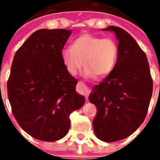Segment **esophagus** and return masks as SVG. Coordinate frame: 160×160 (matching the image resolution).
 Returning <instances> with one entry per match:
<instances>
[{
	"instance_id": "esophagus-1",
	"label": "esophagus",
	"mask_w": 160,
	"mask_h": 160,
	"mask_svg": "<svg viewBox=\"0 0 160 160\" xmlns=\"http://www.w3.org/2000/svg\"><path fill=\"white\" fill-rule=\"evenodd\" d=\"M77 90H78V92L84 95L86 98H88V95H89L90 93V90L89 88H88L83 82H79L78 84H77Z\"/></svg>"
}]
</instances>
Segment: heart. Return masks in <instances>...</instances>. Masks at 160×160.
<instances>
[{
    "label": "heart",
    "mask_w": 160,
    "mask_h": 160,
    "mask_svg": "<svg viewBox=\"0 0 160 160\" xmlns=\"http://www.w3.org/2000/svg\"><path fill=\"white\" fill-rule=\"evenodd\" d=\"M118 56V46L114 39L88 33L76 38L72 48L61 51V59L69 73L76 75L83 63V75L90 78L109 75L115 67Z\"/></svg>",
    "instance_id": "b5f03b06"
}]
</instances>
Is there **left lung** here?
I'll list each match as a JSON object with an SVG mask.
<instances>
[{"label": "left lung", "mask_w": 160, "mask_h": 160, "mask_svg": "<svg viewBox=\"0 0 160 160\" xmlns=\"http://www.w3.org/2000/svg\"><path fill=\"white\" fill-rule=\"evenodd\" d=\"M118 40V56L112 72L93 88L89 96L97 114L95 135L112 142L132 135L144 122L152 93V79L143 50L122 28L109 26Z\"/></svg>", "instance_id": "1"}]
</instances>
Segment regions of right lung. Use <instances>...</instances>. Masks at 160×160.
Wrapping results in <instances>:
<instances>
[{"label": "right lung", "mask_w": 160, "mask_h": 160, "mask_svg": "<svg viewBox=\"0 0 160 160\" xmlns=\"http://www.w3.org/2000/svg\"><path fill=\"white\" fill-rule=\"evenodd\" d=\"M70 30L40 29L16 52L7 83L13 115L28 135L41 141L63 138L70 115L85 102L77 79L66 70L61 51Z\"/></svg>", "instance_id": "obj_1"}]
</instances>
